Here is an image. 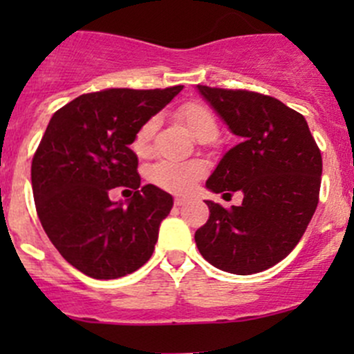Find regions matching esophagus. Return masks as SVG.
I'll return each instance as SVG.
<instances>
[{"label": "esophagus", "mask_w": 354, "mask_h": 354, "mask_svg": "<svg viewBox=\"0 0 354 354\" xmlns=\"http://www.w3.org/2000/svg\"><path fill=\"white\" fill-rule=\"evenodd\" d=\"M185 203H188V198H185V197H176V198H174V205L181 207V205H185Z\"/></svg>", "instance_id": "34e87169"}]
</instances>
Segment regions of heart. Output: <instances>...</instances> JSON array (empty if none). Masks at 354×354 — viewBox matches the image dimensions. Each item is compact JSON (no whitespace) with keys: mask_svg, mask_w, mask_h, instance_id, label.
<instances>
[{"mask_svg":"<svg viewBox=\"0 0 354 354\" xmlns=\"http://www.w3.org/2000/svg\"><path fill=\"white\" fill-rule=\"evenodd\" d=\"M176 118L188 128L192 135L198 142H212L219 133V123L216 114L209 106L202 102H187L180 106L176 111ZM157 120L149 118L138 131L135 133L133 147L135 154L145 157L151 152L152 137L156 133ZM205 173V167L198 160H187V162H176V160H160L151 169V180L159 188L174 194H183L194 188V185Z\"/></svg>","mask_w":354,"mask_h":354,"instance_id":"1","label":"heart"}]
</instances>
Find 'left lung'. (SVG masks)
I'll return each mask as SVG.
<instances>
[{"mask_svg": "<svg viewBox=\"0 0 354 354\" xmlns=\"http://www.w3.org/2000/svg\"><path fill=\"white\" fill-rule=\"evenodd\" d=\"M197 91L240 137L205 187L223 195L241 192L243 203L226 210L205 200L210 216L195 233V243L224 272H262L289 255L312 221L322 156L305 118L277 99L205 85Z\"/></svg>", "mask_w": 354, "mask_h": 354, "instance_id": "obj_1", "label": "left lung"}]
</instances>
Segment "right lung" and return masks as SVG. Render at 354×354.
<instances>
[{
  "label": "right lung",
  "instance_id": "obj_1",
  "mask_svg": "<svg viewBox=\"0 0 354 354\" xmlns=\"http://www.w3.org/2000/svg\"><path fill=\"white\" fill-rule=\"evenodd\" d=\"M181 88H109L53 114L32 159L35 209L51 243L85 276L118 279L151 259L173 197L156 185L140 188L130 145ZM116 186L131 187L134 197L113 203Z\"/></svg>",
  "mask_w": 354,
  "mask_h": 354
}]
</instances>
